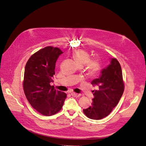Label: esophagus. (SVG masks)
Instances as JSON below:
<instances>
[{
    "instance_id": "34e87169",
    "label": "esophagus",
    "mask_w": 146,
    "mask_h": 146,
    "mask_svg": "<svg viewBox=\"0 0 146 146\" xmlns=\"http://www.w3.org/2000/svg\"><path fill=\"white\" fill-rule=\"evenodd\" d=\"M71 95H72V96H74V97H79V96H81V95H80V94H78V93H74V92H72L71 93Z\"/></svg>"
}]
</instances>
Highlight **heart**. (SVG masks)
Listing matches in <instances>:
<instances>
[{
	"label": "heart",
	"mask_w": 146,
	"mask_h": 146,
	"mask_svg": "<svg viewBox=\"0 0 146 146\" xmlns=\"http://www.w3.org/2000/svg\"><path fill=\"white\" fill-rule=\"evenodd\" d=\"M73 58L80 66L86 65L87 71L90 75H94L100 72L101 69L100 60L96 58L90 59V54L86 50L79 49L75 51Z\"/></svg>",
	"instance_id": "heart-1"
}]
</instances>
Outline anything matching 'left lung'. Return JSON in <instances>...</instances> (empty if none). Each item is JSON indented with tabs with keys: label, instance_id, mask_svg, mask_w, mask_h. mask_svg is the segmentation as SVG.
Masks as SVG:
<instances>
[{
	"label": "left lung",
	"instance_id": "8db88e82",
	"mask_svg": "<svg viewBox=\"0 0 146 146\" xmlns=\"http://www.w3.org/2000/svg\"><path fill=\"white\" fill-rule=\"evenodd\" d=\"M99 78L92 81L98 90H93L92 106L84 109L88 118L98 120L109 115L116 106L123 95L124 84L120 64L116 58H111L110 64L102 70Z\"/></svg>",
	"mask_w": 146,
	"mask_h": 146
}]
</instances>
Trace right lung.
Segmentation results:
<instances>
[{"mask_svg":"<svg viewBox=\"0 0 146 146\" xmlns=\"http://www.w3.org/2000/svg\"><path fill=\"white\" fill-rule=\"evenodd\" d=\"M63 53L59 48L46 46L33 54L25 65L23 87L31 106L42 115L51 116L59 111L67 94L51 86L56 62Z\"/></svg>","mask_w":146,"mask_h":146,"instance_id":"1","label":"right lung"}]
</instances>
